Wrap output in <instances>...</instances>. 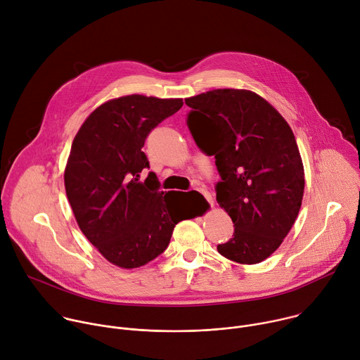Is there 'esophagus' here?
Here are the masks:
<instances>
[{
    "mask_svg": "<svg viewBox=\"0 0 360 360\" xmlns=\"http://www.w3.org/2000/svg\"><path fill=\"white\" fill-rule=\"evenodd\" d=\"M199 192L205 196V199H207L208 202H210V205H211V207H212V205H214V200H212V196H211V193L208 192V191H205V189H199Z\"/></svg>",
    "mask_w": 360,
    "mask_h": 360,
    "instance_id": "obj_1",
    "label": "esophagus"
}]
</instances>
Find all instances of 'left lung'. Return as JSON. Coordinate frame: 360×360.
Segmentation results:
<instances>
[{"label": "left lung", "mask_w": 360, "mask_h": 360, "mask_svg": "<svg viewBox=\"0 0 360 360\" xmlns=\"http://www.w3.org/2000/svg\"><path fill=\"white\" fill-rule=\"evenodd\" d=\"M185 104L195 143L215 157L217 200L235 226L218 252L238 264H259L279 248L302 205L304 174L295 135L252 91L214 89Z\"/></svg>", "instance_id": "left-lung-1"}]
</instances>
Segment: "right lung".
Returning <instances> with one entry per match:
<instances>
[{"label": "right lung", "instance_id": "obj_1", "mask_svg": "<svg viewBox=\"0 0 360 360\" xmlns=\"http://www.w3.org/2000/svg\"><path fill=\"white\" fill-rule=\"evenodd\" d=\"M184 105L182 99L128 95L98 107L74 138L65 191L82 233L111 264L132 269L155 259L185 215L179 193L160 191L142 150L149 132ZM189 193V192H188Z\"/></svg>", "mask_w": 360, "mask_h": 360}]
</instances>
